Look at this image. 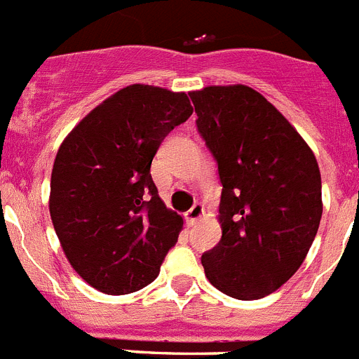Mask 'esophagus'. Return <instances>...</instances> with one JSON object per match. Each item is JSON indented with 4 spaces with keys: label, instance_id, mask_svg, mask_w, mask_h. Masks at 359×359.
Returning a JSON list of instances; mask_svg holds the SVG:
<instances>
[{
    "label": "esophagus",
    "instance_id": "1",
    "mask_svg": "<svg viewBox=\"0 0 359 359\" xmlns=\"http://www.w3.org/2000/svg\"><path fill=\"white\" fill-rule=\"evenodd\" d=\"M203 214H205V210H203V207H201V205H199V203H196L194 207L190 208V210L185 214L187 223H189L190 226H194V224L198 223L199 219L203 217Z\"/></svg>",
    "mask_w": 359,
    "mask_h": 359
}]
</instances>
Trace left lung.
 <instances>
[{
	"label": "left lung",
	"mask_w": 359,
	"mask_h": 359,
	"mask_svg": "<svg viewBox=\"0 0 359 359\" xmlns=\"http://www.w3.org/2000/svg\"><path fill=\"white\" fill-rule=\"evenodd\" d=\"M198 129L217 160L221 241L203 253L208 282L262 298L302 266L322 219L318 161L280 111L250 86L190 91Z\"/></svg>",
	"instance_id": "1"
}]
</instances>
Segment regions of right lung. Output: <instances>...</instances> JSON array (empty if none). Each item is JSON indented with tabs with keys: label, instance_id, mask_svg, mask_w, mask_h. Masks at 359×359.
I'll return each instance as SVG.
<instances>
[{
	"label": "right lung",
	"instance_id": "1",
	"mask_svg": "<svg viewBox=\"0 0 359 359\" xmlns=\"http://www.w3.org/2000/svg\"><path fill=\"white\" fill-rule=\"evenodd\" d=\"M183 91L131 84L91 109L57 151L50 217L72 268L91 287L128 294L151 284L183 217L151 177L163 138L192 115Z\"/></svg>",
	"mask_w": 359,
	"mask_h": 359
}]
</instances>
